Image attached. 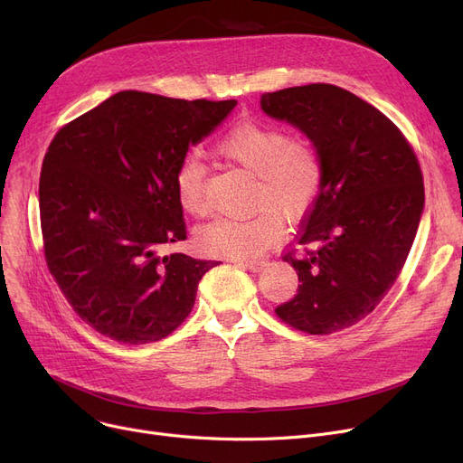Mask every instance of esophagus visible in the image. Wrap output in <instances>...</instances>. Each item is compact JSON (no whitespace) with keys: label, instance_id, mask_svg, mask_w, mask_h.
<instances>
[{"label":"esophagus","instance_id":"34e87169","mask_svg":"<svg viewBox=\"0 0 463 463\" xmlns=\"http://www.w3.org/2000/svg\"><path fill=\"white\" fill-rule=\"evenodd\" d=\"M238 266H241V269H246L250 272H260L264 266H266V260H238Z\"/></svg>","mask_w":463,"mask_h":463}]
</instances>
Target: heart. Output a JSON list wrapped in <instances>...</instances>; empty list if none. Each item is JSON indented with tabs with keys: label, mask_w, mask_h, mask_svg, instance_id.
I'll return each instance as SVG.
<instances>
[{
	"label": "heart",
	"mask_w": 463,
	"mask_h": 463,
	"mask_svg": "<svg viewBox=\"0 0 463 463\" xmlns=\"http://www.w3.org/2000/svg\"><path fill=\"white\" fill-rule=\"evenodd\" d=\"M227 163L253 175L251 215L217 219L201 231L204 253L227 259H251L281 236L283 223L298 222L315 204L323 184V161L307 138L288 137L276 126L246 121L227 131L215 144ZM175 185L180 206L191 217H206V166L197 156H185L176 166Z\"/></svg>",
	"instance_id": "obj_1"
}]
</instances>
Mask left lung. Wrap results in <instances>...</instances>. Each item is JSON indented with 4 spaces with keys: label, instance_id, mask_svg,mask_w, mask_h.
<instances>
[{
    "label": "left lung",
    "instance_id": "obj_1",
    "mask_svg": "<svg viewBox=\"0 0 463 463\" xmlns=\"http://www.w3.org/2000/svg\"><path fill=\"white\" fill-rule=\"evenodd\" d=\"M262 110L302 129L323 161L319 197L283 255L298 290L276 307L300 332L326 335L366 319L398 279L424 210L415 150L392 119L334 84L264 93Z\"/></svg>",
    "mask_w": 463,
    "mask_h": 463
}]
</instances>
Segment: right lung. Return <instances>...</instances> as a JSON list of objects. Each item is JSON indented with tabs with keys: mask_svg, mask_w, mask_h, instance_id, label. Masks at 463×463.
I'll return each instance as SVG.
<instances>
[{
	"mask_svg": "<svg viewBox=\"0 0 463 463\" xmlns=\"http://www.w3.org/2000/svg\"><path fill=\"white\" fill-rule=\"evenodd\" d=\"M234 107L126 90L54 135L39 178L44 260L93 330L142 345L191 313L201 278L219 260L163 255L185 240L175 175L189 144Z\"/></svg>",
	"mask_w": 463,
	"mask_h": 463,
	"instance_id": "obj_1",
	"label": "right lung"
}]
</instances>
